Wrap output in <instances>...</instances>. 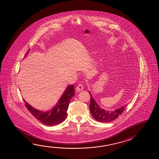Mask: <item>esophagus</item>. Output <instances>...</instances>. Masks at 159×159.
Instances as JSON below:
<instances>
[{"label": "esophagus", "instance_id": "esophagus-1", "mask_svg": "<svg viewBox=\"0 0 159 159\" xmlns=\"http://www.w3.org/2000/svg\"><path fill=\"white\" fill-rule=\"evenodd\" d=\"M84 89V87L82 84H79L78 86L76 87V91L77 92H80V91H83V89Z\"/></svg>", "mask_w": 159, "mask_h": 159}]
</instances>
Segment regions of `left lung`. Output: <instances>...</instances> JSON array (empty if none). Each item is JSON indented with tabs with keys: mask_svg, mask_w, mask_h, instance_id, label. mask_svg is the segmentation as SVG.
<instances>
[{
	"mask_svg": "<svg viewBox=\"0 0 159 159\" xmlns=\"http://www.w3.org/2000/svg\"><path fill=\"white\" fill-rule=\"evenodd\" d=\"M89 93L91 96V103L89 107V110L91 111L92 117L94 118V120L98 122H110L113 121L122 113L125 109L126 105L113 111L104 110L98 105L89 91Z\"/></svg>",
	"mask_w": 159,
	"mask_h": 159,
	"instance_id": "8db88e82",
	"label": "left lung"
}]
</instances>
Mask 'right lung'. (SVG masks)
Here are the masks:
<instances>
[{
	"instance_id": "add662e5",
	"label": "right lung",
	"mask_w": 159,
	"mask_h": 159,
	"mask_svg": "<svg viewBox=\"0 0 159 159\" xmlns=\"http://www.w3.org/2000/svg\"><path fill=\"white\" fill-rule=\"evenodd\" d=\"M29 50L25 56L28 54ZM75 89L73 85H70L66 88L63 93L54 107L46 111L36 109L29 105L24 99L26 103V108L34 117L42 123L48 126H55L63 122L67 118V111L70 101L74 96Z\"/></svg>"
}]
</instances>
